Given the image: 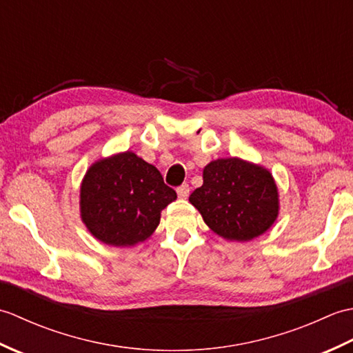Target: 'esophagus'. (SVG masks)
Instances as JSON below:
<instances>
[{
	"label": "esophagus",
	"mask_w": 353,
	"mask_h": 353,
	"mask_svg": "<svg viewBox=\"0 0 353 353\" xmlns=\"http://www.w3.org/2000/svg\"><path fill=\"white\" fill-rule=\"evenodd\" d=\"M177 196L181 199H188L190 196V185L188 183H183L177 188Z\"/></svg>",
	"instance_id": "esophagus-1"
}]
</instances>
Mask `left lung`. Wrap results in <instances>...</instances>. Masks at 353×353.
Here are the masks:
<instances>
[{"label":"left lung","instance_id":"8db88e82","mask_svg":"<svg viewBox=\"0 0 353 353\" xmlns=\"http://www.w3.org/2000/svg\"><path fill=\"white\" fill-rule=\"evenodd\" d=\"M190 201L209 229L230 241H250L262 235L279 214L272 172L239 157L209 162L203 185L191 194Z\"/></svg>","mask_w":353,"mask_h":353}]
</instances>
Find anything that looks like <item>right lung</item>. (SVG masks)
I'll return each mask as SVG.
<instances>
[{"mask_svg": "<svg viewBox=\"0 0 353 353\" xmlns=\"http://www.w3.org/2000/svg\"><path fill=\"white\" fill-rule=\"evenodd\" d=\"M176 199L159 170L124 152L89 167L80 186V215L99 241L130 247L153 234L161 211Z\"/></svg>", "mask_w": 353, "mask_h": 353, "instance_id": "1", "label": "right lung"}]
</instances>
